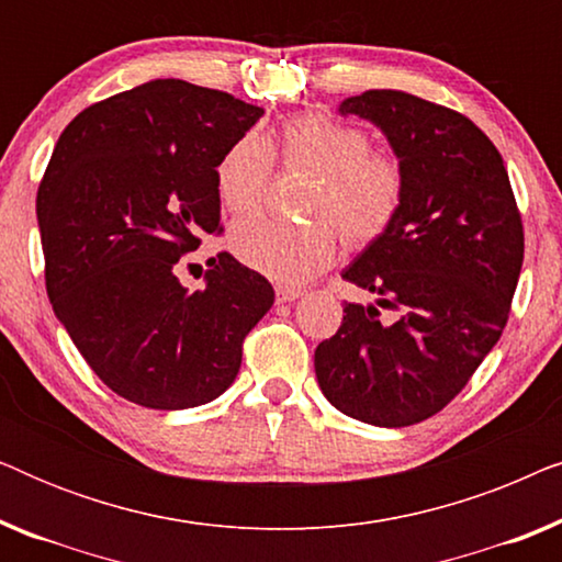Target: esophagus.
I'll return each mask as SVG.
<instances>
[{
  "label": "esophagus",
  "instance_id": "34e87169",
  "mask_svg": "<svg viewBox=\"0 0 562 562\" xmlns=\"http://www.w3.org/2000/svg\"><path fill=\"white\" fill-rule=\"evenodd\" d=\"M304 294L302 286H291V283H279L276 286V296H279V302H294V299H299Z\"/></svg>",
  "mask_w": 562,
  "mask_h": 562
}]
</instances>
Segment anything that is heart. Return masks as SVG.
<instances>
[{
  "mask_svg": "<svg viewBox=\"0 0 562 562\" xmlns=\"http://www.w3.org/2000/svg\"><path fill=\"white\" fill-rule=\"evenodd\" d=\"M273 153L283 168L312 173L306 220H243L229 229V248L252 271L296 283L327 268L342 240L363 248L386 233L404 204V166L373 148L363 127L322 112L296 114L276 137L243 135L214 168L222 206L235 217L258 212L273 179Z\"/></svg>",
  "mask_w": 562,
  "mask_h": 562,
  "instance_id": "heart-1",
  "label": "heart"
}]
</instances>
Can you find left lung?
I'll list each match as a JSON object with an SVG mask.
<instances>
[{
	"label": "left lung",
	"mask_w": 562,
	"mask_h": 562,
	"mask_svg": "<svg viewBox=\"0 0 562 562\" xmlns=\"http://www.w3.org/2000/svg\"><path fill=\"white\" fill-rule=\"evenodd\" d=\"M402 160L404 204L342 271L375 294L345 302L342 325L314 350L327 402L375 427L432 417L498 342L517 289L525 233L496 145L471 120L406 91L348 97ZM379 305L400 312L383 323Z\"/></svg>",
	"instance_id": "obj_1"
}]
</instances>
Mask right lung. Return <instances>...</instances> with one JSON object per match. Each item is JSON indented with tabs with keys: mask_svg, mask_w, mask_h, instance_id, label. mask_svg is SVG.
Wrapping results in <instances>:
<instances>
[{
	"mask_svg": "<svg viewBox=\"0 0 562 562\" xmlns=\"http://www.w3.org/2000/svg\"><path fill=\"white\" fill-rule=\"evenodd\" d=\"M263 110L153 79L68 122L37 189L53 312L99 379L148 409H189L233 386L243 340L273 306L263 276L220 252L202 289L176 276L220 229L214 168Z\"/></svg>",
	"mask_w": 562,
	"mask_h": 562,
	"instance_id": "add662e5",
	"label": "right lung"
}]
</instances>
